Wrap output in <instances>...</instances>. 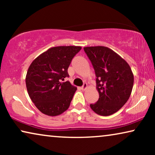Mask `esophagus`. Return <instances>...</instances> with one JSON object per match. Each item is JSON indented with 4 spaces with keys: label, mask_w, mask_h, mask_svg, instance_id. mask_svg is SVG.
Segmentation results:
<instances>
[{
    "label": "esophagus",
    "mask_w": 155,
    "mask_h": 155,
    "mask_svg": "<svg viewBox=\"0 0 155 155\" xmlns=\"http://www.w3.org/2000/svg\"><path fill=\"white\" fill-rule=\"evenodd\" d=\"M87 87V83H84L83 85L81 87V89L82 90H85Z\"/></svg>",
    "instance_id": "34e87169"
}]
</instances>
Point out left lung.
<instances>
[{
    "label": "left lung",
    "mask_w": 155,
    "mask_h": 155,
    "mask_svg": "<svg viewBox=\"0 0 155 155\" xmlns=\"http://www.w3.org/2000/svg\"><path fill=\"white\" fill-rule=\"evenodd\" d=\"M94 69L98 101L91 104L95 113L107 116L117 112L128 100L134 77L128 63L106 46L84 48Z\"/></svg>",
    "instance_id": "1"
}]
</instances>
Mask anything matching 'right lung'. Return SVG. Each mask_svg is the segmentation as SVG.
Returning <instances> with one entry per match:
<instances>
[{
	"label": "right lung",
	"mask_w": 155,
	"mask_h": 155,
	"mask_svg": "<svg viewBox=\"0 0 155 155\" xmlns=\"http://www.w3.org/2000/svg\"><path fill=\"white\" fill-rule=\"evenodd\" d=\"M81 46H56L36 58L27 71L26 87L29 96L41 113L50 116L63 114L70 107L77 87L68 81V68Z\"/></svg>",
	"instance_id": "1"
}]
</instances>
